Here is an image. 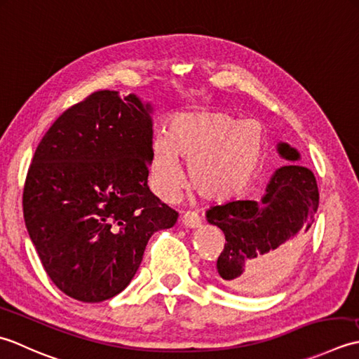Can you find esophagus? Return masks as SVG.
Wrapping results in <instances>:
<instances>
[{"label": "esophagus", "instance_id": "obj_1", "mask_svg": "<svg viewBox=\"0 0 359 359\" xmlns=\"http://www.w3.org/2000/svg\"><path fill=\"white\" fill-rule=\"evenodd\" d=\"M181 223L184 224L186 228H190V229H196V228H200V226H201L200 217L194 214V212H186V214H182Z\"/></svg>", "mask_w": 359, "mask_h": 359}]
</instances>
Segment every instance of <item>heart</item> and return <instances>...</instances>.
Masks as SVG:
<instances>
[{
  "mask_svg": "<svg viewBox=\"0 0 359 359\" xmlns=\"http://www.w3.org/2000/svg\"><path fill=\"white\" fill-rule=\"evenodd\" d=\"M189 164L190 184L210 201H224L252 184L265 159V137L257 122L226 111L175 116L169 136L151 145L150 184L163 200H173L184 184L180 158Z\"/></svg>",
  "mask_w": 359,
  "mask_h": 359,
  "instance_id": "1",
  "label": "heart"
}]
</instances>
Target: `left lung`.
I'll return each mask as SVG.
<instances>
[{"instance_id":"8db88e82","label":"left lung","mask_w":359,"mask_h":359,"mask_svg":"<svg viewBox=\"0 0 359 359\" xmlns=\"http://www.w3.org/2000/svg\"><path fill=\"white\" fill-rule=\"evenodd\" d=\"M283 159L301 155L280 142ZM319 206L316 178L306 167L290 164L276 170L260 201L237 200L212 206L210 224L220 228L226 243L217 260L223 283L238 292H263L269 288L285 259L301 246Z\"/></svg>"}]
</instances>
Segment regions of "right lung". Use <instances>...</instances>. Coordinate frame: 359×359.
I'll return each mask as SVG.
<instances>
[{
    "label": "right lung",
    "instance_id": "add662e5",
    "mask_svg": "<svg viewBox=\"0 0 359 359\" xmlns=\"http://www.w3.org/2000/svg\"><path fill=\"white\" fill-rule=\"evenodd\" d=\"M150 113L135 94L93 93L58 116L29 165V237L49 279L77 301L119 294L153 232L178 220L147 186Z\"/></svg>",
    "mask_w": 359,
    "mask_h": 359
}]
</instances>
